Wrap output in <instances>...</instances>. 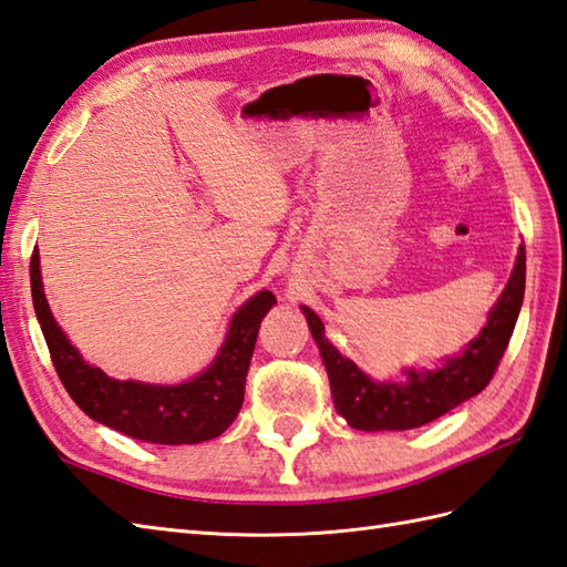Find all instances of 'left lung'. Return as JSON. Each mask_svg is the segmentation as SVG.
<instances>
[{"mask_svg":"<svg viewBox=\"0 0 567 567\" xmlns=\"http://www.w3.org/2000/svg\"><path fill=\"white\" fill-rule=\"evenodd\" d=\"M524 274H527V259H524V247H519L515 269L509 274L505 291L491 308L481 334L468 341L460 355L445 358L443 365L435 370L404 368V380L378 382L365 375L327 339L320 317L308 306H300L327 368L331 399L339 416L347 419L355 431H411L486 390L519 317Z\"/></svg>","mask_w":567,"mask_h":567,"instance_id":"left-lung-1","label":"left lung"}]
</instances>
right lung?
I'll list each match as a JSON object with an SVG mask.
<instances>
[{
    "label": "right lung",
    "mask_w": 567,
    "mask_h": 567,
    "mask_svg": "<svg viewBox=\"0 0 567 567\" xmlns=\"http://www.w3.org/2000/svg\"><path fill=\"white\" fill-rule=\"evenodd\" d=\"M31 293L54 370L76 406L93 421L154 445L204 443L236 421L259 324L276 302L271 291L245 300L230 317L216 358L197 378L179 384H151L107 378L72 347L50 312L38 250L31 257Z\"/></svg>",
    "instance_id": "right-lung-1"
}]
</instances>
